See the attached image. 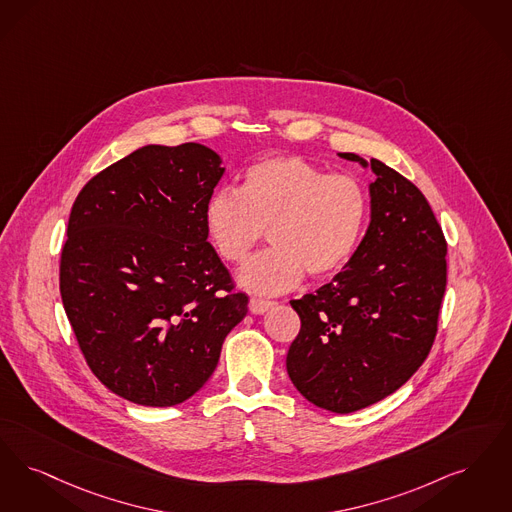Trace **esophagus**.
Here are the masks:
<instances>
[{
  "mask_svg": "<svg viewBox=\"0 0 512 512\" xmlns=\"http://www.w3.org/2000/svg\"><path fill=\"white\" fill-rule=\"evenodd\" d=\"M276 303L274 301H265V299H249V310L251 314H265L266 310L274 307Z\"/></svg>",
  "mask_w": 512,
  "mask_h": 512,
  "instance_id": "esophagus-1",
  "label": "esophagus"
}]
</instances>
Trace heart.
Returning a JSON list of instances; mask_svg holds the SVG:
<instances>
[{
  "label": "heart",
  "mask_w": 512,
  "mask_h": 512,
  "mask_svg": "<svg viewBox=\"0 0 512 512\" xmlns=\"http://www.w3.org/2000/svg\"><path fill=\"white\" fill-rule=\"evenodd\" d=\"M368 217V188L358 177L299 156L249 165L240 192L215 190L204 207L207 238L230 265H244L268 228L274 247L240 274V284L261 295L297 286L307 270L312 278L341 272L360 247Z\"/></svg>",
  "instance_id": "1"
}]
</instances>
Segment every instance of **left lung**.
<instances>
[{
    "label": "left lung",
    "instance_id": "obj_1",
    "mask_svg": "<svg viewBox=\"0 0 512 512\" xmlns=\"http://www.w3.org/2000/svg\"><path fill=\"white\" fill-rule=\"evenodd\" d=\"M371 167V221L335 278L291 301L301 331L287 375L308 402L333 413L368 408L400 389L429 356L446 291V238L427 198L389 165Z\"/></svg>",
    "mask_w": 512,
    "mask_h": 512
}]
</instances>
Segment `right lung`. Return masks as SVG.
<instances>
[{"label":"right lung","mask_w":512,"mask_h":512,"mask_svg":"<svg viewBox=\"0 0 512 512\" xmlns=\"http://www.w3.org/2000/svg\"><path fill=\"white\" fill-rule=\"evenodd\" d=\"M221 164L204 144H146L72 205L62 305L87 366L133 404L167 408L196 394L247 314L205 232Z\"/></svg>","instance_id":"right-lung-1"}]
</instances>
